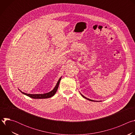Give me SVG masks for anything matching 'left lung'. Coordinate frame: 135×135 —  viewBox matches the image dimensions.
Masks as SVG:
<instances>
[{
    "instance_id": "obj_1",
    "label": "left lung",
    "mask_w": 135,
    "mask_h": 135,
    "mask_svg": "<svg viewBox=\"0 0 135 135\" xmlns=\"http://www.w3.org/2000/svg\"><path fill=\"white\" fill-rule=\"evenodd\" d=\"M81 95H82V97H83V98H85V99H88V100H90V101H91V102H97V101H95V100H91V99H88V98H86L85 97H84V96L83 95H82V94H81ZM98 102H100V101H98Z\"/></svg>"
}]
</instances>
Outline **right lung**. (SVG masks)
<instances>
[{
  "mask_svg": "<svg viewBox=\"0 0 135 135\" xmlns=\"http://www.w3.org/2000/svg\"><path fill=\"white\" fill-rule=\"evenodd\" d=\"M61 79V78H60V79L59 80V81H57L56 85H55V88L53 89V90H52L51 91L46 93H44V94H28L25 92H22L21 91H20L23 94L28 96V97L33 98V99H45V98H50L52 96H53L55 93H56L57 89H58L59 87V83L60 82V80Z\"/></svg>",
  "mask_w": 135,
  "mask_h": 135,
  "instance_id": "add662e5",
  "label": "right lung"
}]
</instances>
